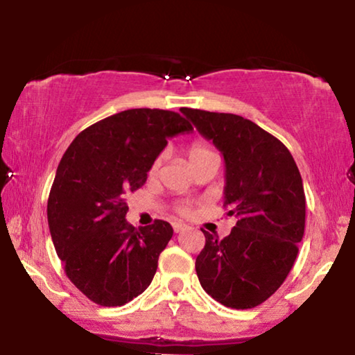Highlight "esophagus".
<instances>
[{"mask_svg":"<svg viewBox=\"0 0 355 355\" xmlns=\"http://www.w3.org/2000/svg\"><path fill=\"white\" fill-rule=\"evenodd\" d=\"M173 227H174V232H181V231L186 230L187 226H186V225H182V223H174Z\"/></svg>","mask_w":355,"mask_h":355,"instance_id":"1","label":"esophagus"}]
</instances>
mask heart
<instances>
[{
	"label": "heart",
	"instance_id": "obj_1",
	"mask_svg": "<svg viewBox=\"0 0 355 355\" xmlns=\"http://www.w3.org/2000/svg\"><path fill=\"white\" fill-rule=\"evenodd\" d=\"M208 153H213V152H211V150L208 148V147H205V145H203V144H192L191 147H189V150H187L189 162H191V164L196 163V162H198V159H200V158L207 157ZM163 157H164V155L159 153L158 157L153 159L152 164H150V168H148V176H150V178L158 176L159 168H162V163H163ZM178 210H179V213H181V215H184V216L191 215V208H189L187 205H181V207L178 208Z\"/></svg>",
	"mask_w": 355,
	"mask_h": 355
}]
</instances>
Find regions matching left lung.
I'll use <instances>...</instances> for the list:
<instances>
[{
    "label": "left lung",
    "instance_id": "1",
    "mask_svg": "<svg viewBox=\"0 0 355 355\" xmlns=\"http://www.w3.org/2000/svg\"><path fill=\"white\" fill-rule=\"evenodd\" d=\"M225 157V207L237 223L225 239L203 231L196 260L202 288L231 309H254L293 268L305 230V193L286 145L242 116L184 108Z\"/></svg>",
    "mask_w": 355,
    "mask_h": 355
}]
</instances>
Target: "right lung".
<instances>
[{"label": "right lung", "mask_w": 355, "mask_h": 355, "mask_svg": "<svg viewBox=\"0 0 355 355\" xmlns=\"http://www.w3.org/2000/svg\"><path fill=\"white\" fill-rule=\"evenodd\" d=\"M192 129L174 111L125 110L82 130L62 155L48 226L67 278L92 302L118 307L152 283L173 227L155 220L135 230L124 197L144 186L168 139Z\"/></svg>", "instance_id": "1"}]
</instances>
